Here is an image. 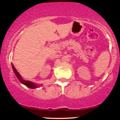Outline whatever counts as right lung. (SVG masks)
Masks as SVG:
<instances>
[{
	"label": "right lung",
	"mask_w": 120,
	"mask_h": 120,
	"mask_svg": "<svg viewBox=\"0 0 120 120\" xmlns=\"http://www.w3.org/2000/svg\"><path fill=\"white\" fill-rule=\"evenodd\" d=\"M12 68H13V71H14V73L15 74L16 76H17V78L18 79V80H19V81H20L22 84H24L25 86H26V87L30 88H31V89H34V88H38L39 87V86H38L37 84H34L33 82H31V81H25V80H23V79H22L21 76H20V75L19 74V73L17 71V70H16L15 68V67L13 65H12Z\"/></svg>",
	"instance_id": "1"
}]
</instances>
